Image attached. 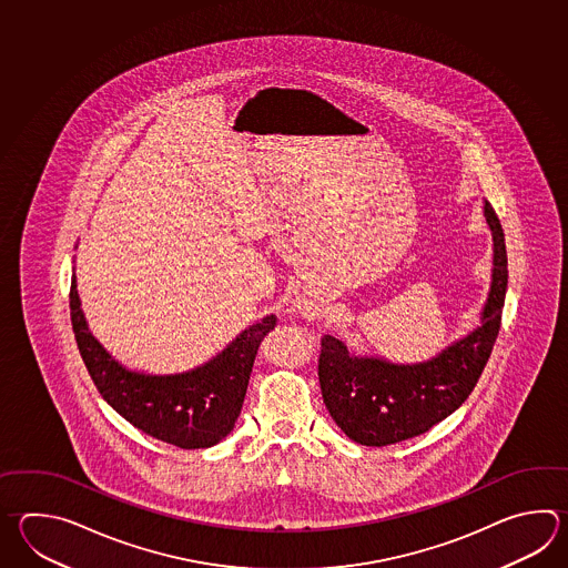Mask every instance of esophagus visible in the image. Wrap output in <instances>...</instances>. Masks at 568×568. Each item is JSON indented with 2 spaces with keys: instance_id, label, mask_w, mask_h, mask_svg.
<instances>
[{
  "instance_id": "1",
  "label": "esophagus",
  "mask_w": 568,
  "mask_h": 568,
  "mask_svg": "<svg viewBox=\"0 0 568 568\" xmlns=\"http://www.w3.org/2000/svg\"><path fill=\"white\" fill-rule=\"evenodd\" d=\"M300 310H302L305 315H315V313H317L315 303L310 302V300H303L302 305H300Z\"/></svg>"
}]
</instances>
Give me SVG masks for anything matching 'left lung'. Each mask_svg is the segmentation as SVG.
<instances>
[{
	"instance_id": "left-lung-1",
	"label": "left lung",
	"mask_w": 568,
	"mask_h": 568,
	"mask_svg": "<svg viewBox=\"0 0 568 568\" xmlns=\"http://www.w3.org/2000/svg\"><path fill=\"white\" fill-rule=\"evenodd\" d=\"M494 236L491 287L481 325L420 364L352 356L336 337H322L320 384L337 427L366 447L413 439L449 417L471 394L498 337L508 290V255L496 210L484 206Z\"/></svg>"
}]
</instances>
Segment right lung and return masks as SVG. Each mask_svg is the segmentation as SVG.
Here are the masks:
<instances>
[{"mask_svg": "<svg viewBox=\"0 0 568 568\" xmlns=\"http://www.w3.org/2000/svg\"><path fill=\"white\" fill-rule=\"evenodd\" d=\"M70 320L82 362L104 400L133 427L180 449L212 447L231 433L243 408L256 349L277 325L275 315H266L204 366L153 376L123 368L97 342L84 320L74 275Z\"/></svg>", "mask_w": 568, "mask_h": 568, "instance_id": "right-lung-1", "label": "right lung"}]
</instances>
